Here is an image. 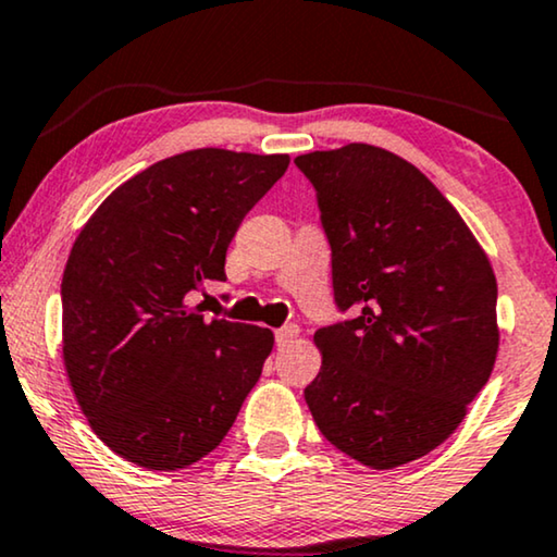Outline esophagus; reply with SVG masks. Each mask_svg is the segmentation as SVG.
<instances>
[{
  "instance_id": "1",
  "label": "esophagus",
  "mask_w": 557,
  "mask_h": 557,
  "mask_svg": "<svg viewBox=\"0 0 557 557\" xmlns=\"http://www.w3.org/2000/svg\"><path fill=\"white\" fill-rule=\"evenodd\" d=\"M298 333H300V329L298 325H283V329H277L274 331V341H277V346H285V344H290L293 338H298Z\"/></svg>"
}]
</instances>
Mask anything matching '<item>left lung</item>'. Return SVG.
Listing matches in <instances>:
<instances>
[{"label":"left lung","mask_w":557,"mask_h":557,"mask_svg":"<svg viewBox=\"0 0 557 557\" xmlns=\"http://www.w3.org/2000/svg\"><path fill=\"white\" fill-rule=\"evenodd\" d=\"M331 244L351 321L315 331V425L354 461L397 469L461 425L499 351L496 277L448 198L412 162L351 143L295 158Z\"/></svg>","instance_id":"1"}]
</instances>
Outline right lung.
<instances>
[{
    "instance_id": "obj_1",
    "label": "right lung",
    "mask_w": 557,
    "mask_h": 557,
    "mask_svg": "<svg viewBox=\"0 0 557 557\" xmlns=\"http://www.w3.org/2000/svg\"><path fill=\"white\" fill-rule=\"evenodd\" d=\"M287 154L203 147L122 183L65 262L63 364L88 425L152 471L224 441L274 346L270 329L203 318L188 295L224 283L226 249Z\"/></svg>"
}]
</instances>
